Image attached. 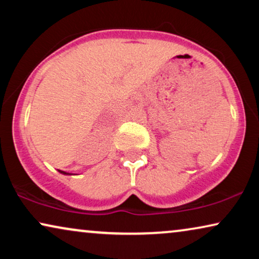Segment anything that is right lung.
<instances>
[{
    "label": "right lung",
    "instance_id": "right-lung-1",
    "mask_svg": "<svg viewBox=\"0 0 259 259\" xmlns=\"http://www.w3.org/2000/svg\"><path fill=\"white\" fill-rule=\"evenodd\" d=\"M59 172H60V173H62V175H66V176L72 175V173H67V172H65V171H61V169H59Z\"/></svg>",
    "mask_w": 259,
    "mask_h": 259
}]
</instances>
